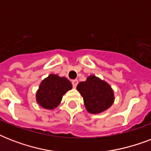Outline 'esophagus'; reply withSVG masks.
Here are the masks:
<instances>
[{"label":"esophagus","mask_w":151,"mask_h":151,"mask_svg":"<svg viewBox=\"0 0 151 151\" xmlns=\"http://www.w3.org/2000/svg\"><path fill=\"white\" fill-rule=\"evenodd\" d=\"M78 84V80H73V81H72V85H73V88L77 87Z\"/></svg>","instance_id":"34e87169"}]
</instances>
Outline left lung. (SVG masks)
I'll return each instance as SVG.
<instances>
[{
  "mask_svg": "<svg viewBox=\"0 0 151 151\" xmlns=\"http://www.w3.org/2000/svg\"><path fill=\"white\" fill-rule=\"evenodd\" d=\"M77 89L82 96L85 108L91 114H99L114 103L112 88L96 76H89L86 81L80 82Z\"/></svg>",
  "mask_w": 151,
  "mask_h": 151,
  "instance_id": "obj_1",
  "label": "left lung"
}]
</instances>
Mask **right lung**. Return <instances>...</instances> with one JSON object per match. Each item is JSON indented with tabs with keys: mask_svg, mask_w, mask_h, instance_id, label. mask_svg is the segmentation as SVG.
I'll use <instances>...</instances> for the list:
<instances>
[{
	"mask_svg": "<svg viewBox=\"0 0 151 151\" xmlns=\"http://www.w3.org/2000/svg\"><path fill=\"white\" fill-rule=\"evenodd\" d=\"M71 88L70 81L66 78L50 74L41 83L37 92V101L42 107L52 110L59 105L63 96Z\"/></svg>",
	"mask_w": 151,
	"mask_h": 151,
	"instance_id": "1",
	"label": "right lung"
}]
</instances>
